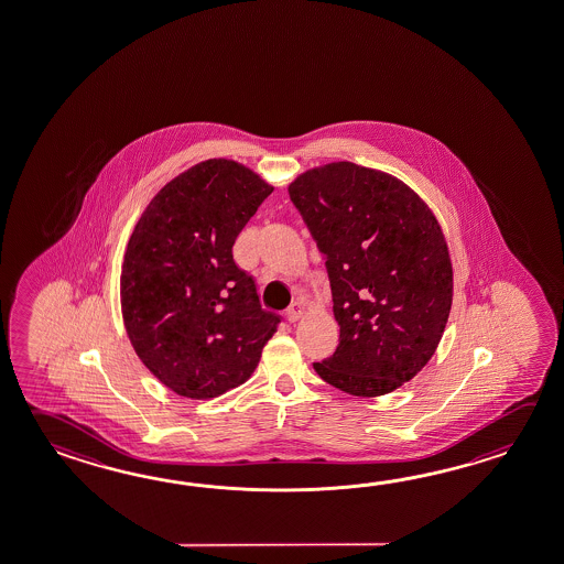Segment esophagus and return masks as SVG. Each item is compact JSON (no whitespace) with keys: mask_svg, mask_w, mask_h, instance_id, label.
<instances>
[{"mask_svg":"<svg viewBox=\"0 0 564 564\" xmlns=\"http://www.w3.org/2000/svg\"><path fill=\"white\" fill-rule=\"evenodd\" d=\"M303 317V303H293L291 307L288 308V321L289 323H297L299 319Z\"/></svg>","mask_w":564,"mask_h":564,"instance_id":"obj_1","label":"esophagus"}]
</instances>
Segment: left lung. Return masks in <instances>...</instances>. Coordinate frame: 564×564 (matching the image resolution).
<instances>
[{
  "mask_svg": "<svg viewBox=\"0 0 564 564\" xmlns=\"http://www.w3.org/2000/svg\"><path fill=\"white\" fill-rule=\"evenodd\" d=\"M289 195L325 257L340 327L315 371L345 393H391L433 357L451 311L435 215L403 181L349 161L303 173Z\"/></svg>",
  "mask_w": 564,
  "mask_h": 564,
  "instance_id": "obj_1",
  "label": "left lung"
}]
</instances>
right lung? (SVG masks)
Returning a JSON list of instances; mask_svg holds the SVG:
<instances>
[{"label":"right lung","mask_w":564,"mask_h":564,"mask_svg":"<svg viewBox=\"0 0 564 564\" xmlns=\"http://www.w3.org/2000/svg\"><path fill=\"white\" fill-rule=\"evenodd\" d=\"M273 187L243 165L203 161L161 189L129 239L121 308L139 359L183 397L245 383L281 315L261 307L234 245Z\"/></svg>","instance_id":"right-lung-1"}]
</instances>
